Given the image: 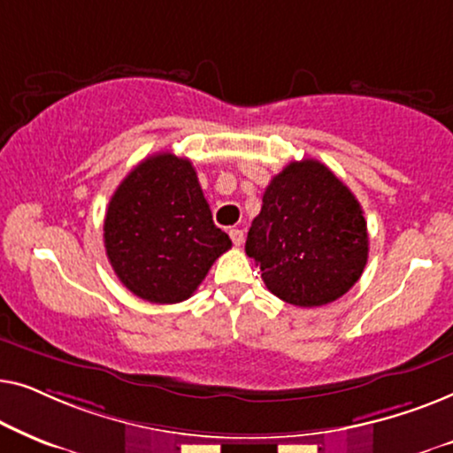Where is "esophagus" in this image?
<instances>
[{"instance_id":"obj_1","label":"esophagus","mask_w":453,"mask_h":453,"mask_svg":"<svg viewBox=\"0 0 453 453\" xmlns=\"http://www.w3.org/2000/svg\"><path fill=\"white\" fill-rule=\"evenodd\" d=\"M228 234H231V239H233V243L234 245H241L243 243V239H245V234H243V231H241V228H231V231H228Z\"/></svg>"}]
</instances>
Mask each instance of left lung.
I'll list each match as a JSON object with an SVG mask.
<instances>
[{"mask_svg":"<svg viewBox=\"0 0 453 453\" xmlns=\"http://www.w3.org/2000/svg\"><path fill=\"white\" fill-rule=\"evenodd\" d=\"M245 253L272 295L319 307L355 287L369 256L363 208L319 160L290 163L264 191Z\"/></svg>","mask_w":453,"mask_h":453,"instance_id":"8db88e82","label":"left lung"}]
</instances>
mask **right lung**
I'll use <instances>...</instances> for the list:
<instances>
[{"label": "right lung", "instance_id": "right-lung-1", "mask_svg": "<svg viewBox=\"0 0 453 453\" xmlns=\"http://www.w3.org/2000/svg\"><path fill=\"white\" fill-rule=\"evenodd\" d=\"M103 231L123 287L158 305L189 299L233 245L214 225L194 165L171 152L134 166L111 196Z\"/></svg>", "mask_w": 453, "mask_h": 453}]
</instances>
